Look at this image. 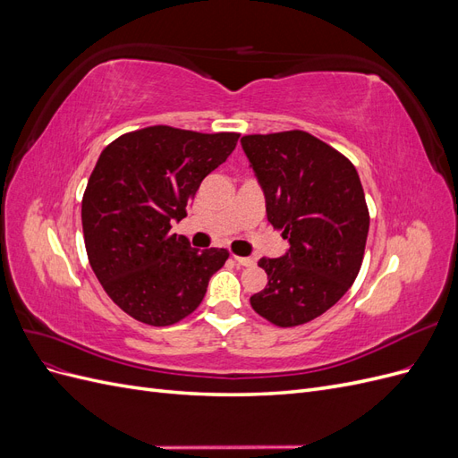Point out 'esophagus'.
Segmentation results:
<instances>
[{
  "label": "esophagus",
  "mask_w": 458,
  "mask_h": 458,
  "mask_svg": "<svg viewBox=\"0 0 458 458\" xmlns=\"http://www.w3.org/2000/svg\"><path fill=\"white\" fill-rule=\"evenodd\" d=\"M233 258L239 263V266H244V267L254 266V258H244V256H233Z\"/></svg>",
  "instance_id": "1"
}]
</instances>
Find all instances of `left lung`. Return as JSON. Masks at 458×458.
Returning a JSON list of instances; mask_svg holds the SVG:
<instances>
[{
  "label": "left lung",
  "instance_id": "left-lung-1",
  "mask_svg": "<svg viewBox=\"0 0 458 458\" xmlns=\"http://www.w3.org/2000/svg\"><path fill=\"white\" fill-rule=\"evenodd\" d=\"M242 148L266 195L269 224L290 242L283 258H261L267 286L250 298L276 327L323 315L361 269L369 208L355 165L301 130L244 135Z\"/></svg>",
  "mask_w": 458,
  "mask_h": 458
}]
</instances>
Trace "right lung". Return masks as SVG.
<instances>
[{
    "mask_svg": "<svg viewBox=\"0 0 458 458\" xmlns=\"http://www.w3.org/2000/svg\"><path fill=\"white\" fill-rule=\"evenodd\" d=\"M241 133L150 126L105 147L81 199L89 266L105 293L135 321L170 327L195 311L225 248H191L172 221L187 216L202 179Z\"/></svg>",
    "mask_w": 458,
    "mask_h": 458,
    "instance_id": "1",
    "label": "right lung"
}]
</instances>
